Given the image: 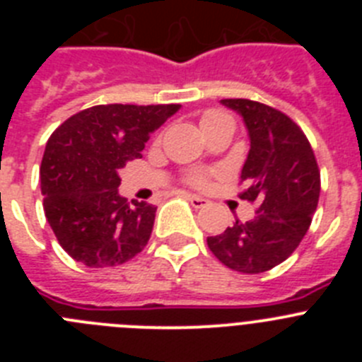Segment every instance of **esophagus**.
Listing matches in <instances>:
<instances>
[{"mask_svg":"<svg viewBox=\"0 0 362 362\" xmlns=\"http://www.w3.org/2000/svg\"><path fill=\"white\" fill-rule=\"evenodd\" d=\"M187 199L190 201V204L194 206V209H203V206H206V204L210 203L209 199H204V197H199V196H194V194H187Z\"/></svg>","mask_w":362,"mask_h":362,"instance_id":"34e87169","label":"esophagus"}]
</instances>
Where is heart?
Returning a JSON list of instances; mask_svg holds the SVG:
<instances>
[{
  "label": "heart",
  "mask_w": 362,
  "mask_h": 362,
  "mask_svg": "<svg viewBox=\"0 0 362 362\" xmlns=\"http://www.w3.org/2000/svg\"><path fill=\"white\" fill-rule=\"evenodd\" d=\"M219 117H226L225 114H221V112H206L203 116V121L201 123H209V121H214V119H219ZM188 183L194 185V187H203L204 183H206V175L201 174V172H194V174L188 175Z\"/></svg>",
  "instance_id": "heart-1"
}]
</instances>
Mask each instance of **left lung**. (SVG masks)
Returning <instances> with one entry per match:
<instances>
[{"label":"left lung","mask_w":362,"mask_h":362,"mask_svg":"<svg viewBox=\"0 0 362 362\" xmlns=\"http://www.w3.org/2000/svg\"><path fill=\"white\" fill-rule=\"evenodd\" d=\"M241 114L250 152L241 170L245 190L239 197L255 203V217L235 219L223 233L206 239L225 267L261 274L293 254L319 203L321 172L299 124L286 114L252 99H221Z\"/></svg>","instance_id":"obj_1"}]
</instances>
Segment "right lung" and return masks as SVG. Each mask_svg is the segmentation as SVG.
<instances>
[{
    "label": "right lung",
    "mask_w": 362,
    "mask_h": 362,
    "mask_svg": "<svg viewBox=\"0 0 362 362\" xmlns=\"http://www.w3.org/2000/svg\"><path fill=\"white\" fill-rule=\"evenodd\" d=\"M179 105H95L50 136L40 177L43 210L63 250L90 268L123 264L146 246L158 206L127 203L119 170Z\"/></svg>",
    "instance_id": "1"
}]
</instances>
